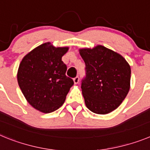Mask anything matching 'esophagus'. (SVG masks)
I'll list each match as a JSON object with an SVG mask.
<instances>
[{
	"label": "esophagus",
	"mask_w": 150,
	"mask_h": 150,
	"mask_svg": "<svg viewBox=\"0 0 150 150\" xmlns=\"http://www.w3.org/2000/svg\"><path fill=\"white\" fill-rule=\"evenodd\" d=\"M79 76H76L75 78H74V83H75V84H77V83H79Z\"/></svg>",
	"instance_id": "34e87169"
}]
</instances>
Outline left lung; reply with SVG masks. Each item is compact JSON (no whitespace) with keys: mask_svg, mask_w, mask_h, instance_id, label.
<instances>
[{"mask_svg":"<svg viewBox=\"0 0 150 150\" xmlns=\"http://www.w3.org/2000/svg\"><path fill=\"white\" fill-rule=\"evenodd\" d=\"M79 54L86 64L81 88L87 108L97 114L112 112L129 91V64L121 55L100 45L80 49Z\"/></svg>","mask_w":150,"mask_h":150,"instance_id":"1","label":"left lung"}]
</instances>
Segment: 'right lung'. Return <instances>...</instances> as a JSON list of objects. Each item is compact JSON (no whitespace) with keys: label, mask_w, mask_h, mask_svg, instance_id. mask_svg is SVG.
Wrapping results in <instances>:
<instances>
[{"label":"right lung","mask_w":150,"mask_h":150,"mask_svg":"<svg viewBox=\"0 0 150 150\" xmlns=\"http://www.w3.org/2000/svg\"><path fill=\"white\" fill-rule=\"evenodd\" d=\"M68 47L41 44L22 59L17 80L24 96L36 110L49 113L58 110L66 99L74 80L66 76L62 58Z\"/></svg>","instance_id":"obj_1"}]
</instances>
